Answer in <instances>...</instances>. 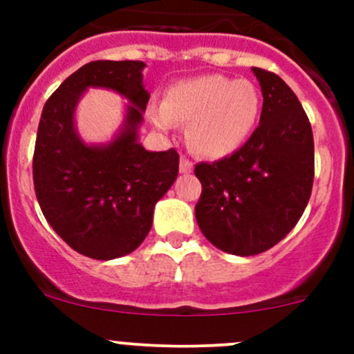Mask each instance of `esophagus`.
Returning <instances> with one entry per match:
<instances>
[{
  "label": "esophagus",
  "mask_w": 354,
  "mask_h": 354,
  "mask_svg": "<svg viewBox=\"0 0 354 354\" xmlns=\"http://www.w3.org/2000/svg\"><path fill=\"white\" fill-rule=\"evenodd\" d=\"M194 171V164L190 162L188 159H185V157H181L180 159V173L181 174H188Z\"/></svg>",
  "instance_id": "34e87169"
}]
</instances>
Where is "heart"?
I'll list each match as a JSON object with an SVG mask.
<instances>
[{
	"label": "heart",
	"mask_w": 354,
	"mask_h": 354,
	"mask_svg": "<svg viewBox=\"0 0 354 354\" xmlns=\"http://www.w3.org/2000/svg\"><path fill=\"white\" fill-rule=\"evenodd\" d=\"M260 92L250 80L202 75L171 85L164 102L149 106V118L160 131L188 121L187 140L200 156L223 159L243 147L259 121Z\"/></svg>",
	"instance_id": "obj_1"
}]
</instances>
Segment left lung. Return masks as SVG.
<instances>
[{
    "label": "left lung",
    "instance_id": "obj_1",
    "mask_svg": "<svg viewBox=\"0 0 354 354\" xmlns=\"http://www.w3.org/2000/svg\"><path fill=\"white\" fill-rule=\"evenodd\" d=\"M252 71L263 97L259 127L234 154L195 166L200 231L238 257L279 243L301 217L313 185V133L298 97L276 73Z\"/></svg>",
    "mask_w": 354,
    "mask_h": 354
}]
</instances>
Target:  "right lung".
<instances>
[{"mask_svg":"<svg viewBox=\"0 0 354 354\" xmlns=\"http://www.w3.org/2000/svg\"><path fill=\"white\" fill-rule=\"evenodd\" d=\"M144 62H92L56 88L42 109L34 151V188L46 221L75 252L95 260L128 255L149 234L154 207L178 176L174 149L138 142L149 91ZM88 88L120 93L129 104L113 138L87 145L74 123Z\"/></svg>","mask_w":354,"mask_h":354,"instance_id":"add662e5","label":"right lung"}]
</instances>
